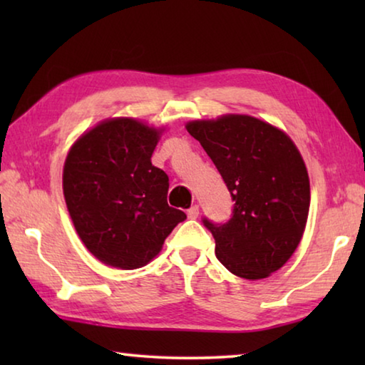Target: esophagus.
<instances>
[{
  "instance_id": "34e87169",
  "label": "esophagus",
  "mask_w": 365,
  "mask_h": 365,
  "mask_svg": "<svg viewBox=\"0 0 365 365\" xmlns=\"http://www.w3.org/2000/svg\"><path fill=\"white\" fill-rule=\"evenodd\" d=\"M187 215H188V219H196L197 215H200V206H191L188 211H187Z\"/></svg>"
}]
</instances>
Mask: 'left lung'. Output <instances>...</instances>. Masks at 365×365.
<instances>
[{"instance_id":"left-lung-1","label":"left lung","mask_w":365,"mask_h":365,"mask_svg":"<svg viewBox=\"0 0 365 365\" xmlns=\"http://www.w3.org/2000/svg\"><path fill=\"white\" fill-rule=\"evenodd\" d=\"M230 191L233 211L224 224L202 219L215 256L248 280L285 264L304 233L311 188L298 148L279 128L250 115L187 123Z\"/></svg>"}]
</instances>
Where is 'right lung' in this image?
Here are the masks:
<instances>
[{
  "label": "right lung",
  "instance_id": "obj_1",
  "mask_svg": "<svg viewBox=\"0 0 365 365\" xmlns=\"http://www.w3.org/2000/svg\"><path fill=\"white\" fill-rule=\"evenodd\" d=\"M159 132L133 119L101 122L67 154L66 205L91 255L120 269L143 267L187 219L168 205L169 177L151 156Z\"/></svg>",
  "mask_w": 365,
  "mask_h": 365
}]
</instances>
